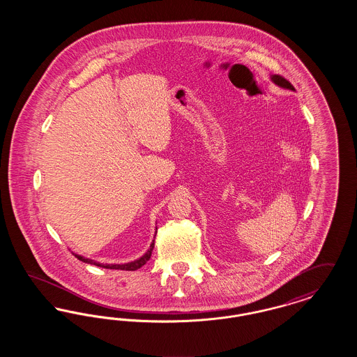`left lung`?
I'll use <instances>...</instances> for the list:
<instances>
[{"label":"left lung","mask_w":357,"mask_h":357,"mask_svg":"<svg viewBox=\"0 0 357 357\" xmlns=\"http://www.w3.org/2000/svg\"><path fill=\"white\" fill-rule=\"evenodd\" d=\"M271 80L275 85H278L280 88H284V89H289V91H294V86L289 83L287 79H284L282 76L280 75H271Z\"/></svg>","instance_id":"obj_1"}]
</instances>
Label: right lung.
Instances as JSON below:
<instances>
[{"label":"right lung","mask_w":357,"mask_h":357,"mask_svg":"<svg viewBox=\"0 0 357 357\" xmlns=\"http://www.w3.org/2000/svg\"><path fill=\"white\" fill-rule=\"evenodd\" d=\"M156 234V233H155ZM153 241L151 242V245H150V249L144 253V255H142L140 258H137L135 261H131V262H127V264H100V262H98V261H93V259H91V258H85L83 255H75V257L77 258V259H80V261H83L85 264H91V265H95V266H100V268H104V269H115V271H137L139 268H142L149 259H150V257H151V253H153Z\"/></svg>","instance_id":"1"}]
</instances>
